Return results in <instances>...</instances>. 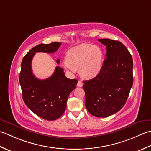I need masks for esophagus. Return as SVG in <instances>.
Segmentation results:
<instances>
[{"instance_id": "34e87169", "label": "esophagus", "mask_w": 151, "mask_h": 151, "mask_svg": "<svg viewBox=\"0 0 151 151\" xmlns=\"http://www.w3.org/2000/svg\"><path fill=\"white\" fill-rule=\"evenodd\" d=\"M83 85V82L81 81V80H79L78 81V86L79 87H82Z\"/></svg>"}]
</instances>
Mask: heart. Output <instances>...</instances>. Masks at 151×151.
Wrapping results in <instances>:
<instances>
[{"label": "heart", "instance_id": "heart-1", "mask_svg": "<svg viewBox=\"0 0 151 151\" xmlns=\"http://www.w3.org/2000/svg\"><path fill=\"white\" fill-rule=\"evenodd\" d=\"M103 57V51L100 47L93 44H82L68 51L63 66L71 73H74L79 68L82 77L93 78L100 72Z\"/></svg>", "mask_w": 151, "mask_h": 151}]
</instances>
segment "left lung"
Listing matches in <instances>:
<instances>
[{
	"mask_svg": "<svg viewBox=\"0 0 151 151\" xmlns=\"http://www.w3.org/2000/svg\"><path fill=\"white\" fill-rule=\"evenodd\" d=\"M106 46V59L100 73L84 81L85 106L96 117H107L121 110L133 85V60L127 48L119 41L99 39Z\"/></svg>",
	"mask_w": 151,
	"mask_h": 151,
	"instance_id": "obj_1",
	"label": "left lung"
}]
</instances>
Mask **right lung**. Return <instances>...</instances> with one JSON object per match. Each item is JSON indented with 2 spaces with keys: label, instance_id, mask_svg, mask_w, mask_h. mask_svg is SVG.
I'll return each mask as SVG.
<instances>
[{
  "label": "right lung",
  "instance_id": "1",
  "mask_svg": "<svg viewBox=\"0 0 151 151\" xmlns=\"http://www.w3.org/2000/svg\"><path fill=\"white\" fill-rule=\"evenodd\" d=\"M60 45V42H53L36 45L21 62L19 83L24 102L34 113L47 121L56 120L65 111L68 98L76 88L78 80L67 78L59 66L50 78L39 79L33 74L31 62L37 52L53 53ZM57 63L59 64L60 60Z\"/></svg>",
  "mask_w": 151,
  "mask_h": 151
}]
</instances>
